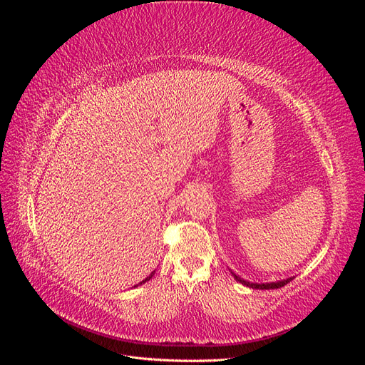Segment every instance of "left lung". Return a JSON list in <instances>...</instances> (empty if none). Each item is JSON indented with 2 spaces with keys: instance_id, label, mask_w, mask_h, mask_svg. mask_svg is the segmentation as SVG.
Masks as SVG:
<instances>
[{
  "instance_id": "left-lung-1",
  "label": "left lung",
  "mask_w": 365,
  "mask_h": 365,
  "mask_svg": "<svg viewBox=\"0 0 365 365\" xmlns=\"http://www.w3.org/2000/svg\"><path fill=\"white\" fill-rule=\"evenodd\" d=\"M231 271V269H230ZM231 274L235 275V279L239 282V283H242V284H245V286H248V288H252V289H279V288H282V286H284L286 283H289L294 277H288V279H283V280H279V282H271V283H251V282H248V280H244V279H240L237 274H235L233 271H231Z\"/></svg>"
}]
</instances>
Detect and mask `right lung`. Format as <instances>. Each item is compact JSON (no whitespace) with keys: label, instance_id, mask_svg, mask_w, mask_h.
I'll use <instances>...</instances> for the list:
<instances>
[{"label":"right lung","instance_id":"right-lung-1","mask_svg":"<svg viewBox=\"0 0 365 365\" xmlns=\"http://www.w3.org/2000/svg\"><path fill=\"white\" fill-rule=\"evenodd\" d=\"M153 274H155V271H152V272H150V274H149V275H148V277H146V279H145V280H143V282H140V283H138V284H143V283H146V282H148V280H150V279H152V275H153ZM138 284H135V286H134V288H137V286H138Z\"/></svg>","mask_w":365,"mask_h":365}]
</instances>
